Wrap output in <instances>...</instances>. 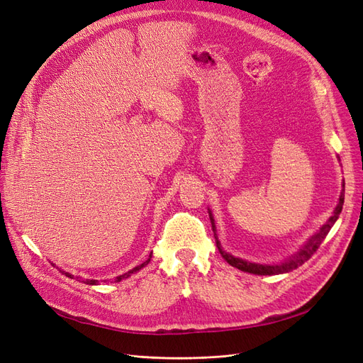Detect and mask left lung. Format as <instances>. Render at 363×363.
<instances>
[{
	"label": "left lung",
	"mask_w": 363,
	"mask_h": 363,
	"mask_svg": "<svg viewBox=\"0 0 363 363\" xmlns=\"http://www.w3.org/2000/svg\"><path fill=\"white\" fill-rule=\"evenodd\" d=\"M342 187H344V183H342ZM342 206H344V189L341 191V195H340V199H338V204H336L335 210L332 216L326 220V223L323 225V227L314 234L311 235L308 242L298 249V251L296 254H293L290 258H286L281 262H273V264H261V262H252V261H247V259H243V258H239V257H234L231 255L230 252L223 251V247L220 245V242L218 240V234H216V225H215V218H213V213H211V210L208 208V216H210V222H211V228H213V233H215V239H216V246L219 249V252L222 255V258L228 262V264H231L233 267L239 269L242 272H247V273H254V274H281V273H289L294 269H297L298 266H302L305 261H308L312 254H314L317 249L320 247L321 242L326 239V235L329 234L330 228L333 227V223L338 220L340 218V213L342 210Z\"/></svg>",
	"instance_id": "1"
}]
</instances>
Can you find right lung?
<instances>
[{"label": "right lung", "mask_w": 363, "mask_h": 363, "mask_svg": "<svg viewBox=\"0 0 363 363\" xmlns=\"http://www.w3.org/2000/svg\"><path fill=\"white\" fill-rule=\"evenodd\" d=\"M150 259H152V254H150V257L143 262V264H140V266H136V267H133V269H130L129 272H126V273H123V274H120V277H117L116 279H114V282H120V281H123V279H126V278H129V277H132L133 273H136V272H140L143 267H145L148 262H150ZM60 272H62V270H60ZM66 274V277H69V278H73V274H70L69 272H62ZM77 279H81L79 277H77ZM111 279H104V282H109ZM84 284H86V285H97L99 284V281L97 279H84L82 281Z\"/></svg>", "instance_id": "add662e5"}]
</instances>
